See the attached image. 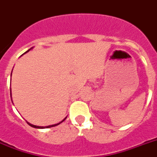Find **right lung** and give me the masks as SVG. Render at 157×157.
<instances>
[{"label":"right lung","mask_w":157,"mask_h":157,"mask_svg":"<svg viewBox=\"0 0 157 157\" xmlns=\"http://www.w3.org/2000/svg\"><path fill=\"white\" fill-rule=\"evenodd\" d=\"M31 48H30V49H31ZM30 49H29L27 51V52H29V51ZM11 76H12V73H11ZM11 95V94H10ZM12 96V95H11ZM67 117H65V118H64V120H63L62 121H60V122H59L58 124H52V125H48V126H45V127H43V126H36V125H33V124H30V123H29V122H27L28 123V124H29V125H30L31 126V127H33V128H51V127H54V126H56V125H58V124H60V123H61V122H63V121H64V120L66 119Z\"/></svg>","instance_id":"right-lung-1"}]
</instances>
